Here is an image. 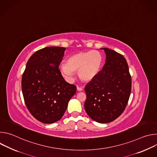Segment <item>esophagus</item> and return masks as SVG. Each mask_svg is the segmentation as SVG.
Here are the masks:
<instances>
[{
	"instance_id": "obj_1",
	"label": "esophagus",
	"mask_w": 157,
	"mask_h": 157,
	"mask_svg": "<svg viewBox=\"0 0 157 157\" xmlns=\"http://www.w3.org/2000/svg\"><path fill=\"white\" fill-rule=\"evenodd\" d=\"M83 87H77V90L78 91H83Z\"/></svg>"
}]
</instances>
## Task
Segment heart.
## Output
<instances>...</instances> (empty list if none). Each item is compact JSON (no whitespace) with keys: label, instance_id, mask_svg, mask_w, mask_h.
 <instances>
[{"label":"heart","instance_id":"1","mask_svg":"<svg viewBox=\"0 0 157 157\" xmlns=\"http://www.w3.org/2000/svg\"><path fill=\"white\" fill-rule=\"evenodd\" d=\"M103 58L98 51H87L76 53L59 66L61 75L68 81L73 79L74 72L78 71L79 78L83 81H93L98 75Z\"/></svg>","mask_w":157,"mask_h":157}]
</instances>
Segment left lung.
Returning <instances> with one entry per match:
<instances>
[{
  "label": "left lung",
  "mask_w": 157,
  "mask_h": 157,
  "mask_svg": "<svg viewBox=\"0 0 157 157\" xmlns=\"http://www.w3.org/2000/svg\"><path fill=\"white\" fill-rule=\"evenodd\" d=\"M105 63L96 77L85 87L84 109L87 115L99 123L119 117L127 104L131 92V76L125 58L116 51L101 48Z\"/></svg>",
  "instance_id": "obj_1"
}]
</instances>
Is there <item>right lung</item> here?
Returning <instances> with one entry per match:
<instances>
[{
  "label": "right lung",
  "instance_id": "1",
  "mask_svg": "<svg viewBox=\"0 0 157 157\" xmlns=\"http://www.w3.org/2000/svg\"><path fill=\"white\" fill-rule=\"evenodd\" d=\"M66 48L45 47L33 54L21 78L25 103L31 114L44 124H52L64 115L76 87L67 82L58 68Z\"/></svg>",
  "mask_w": 157,
  "mask_h": 157
}]
</instances>
